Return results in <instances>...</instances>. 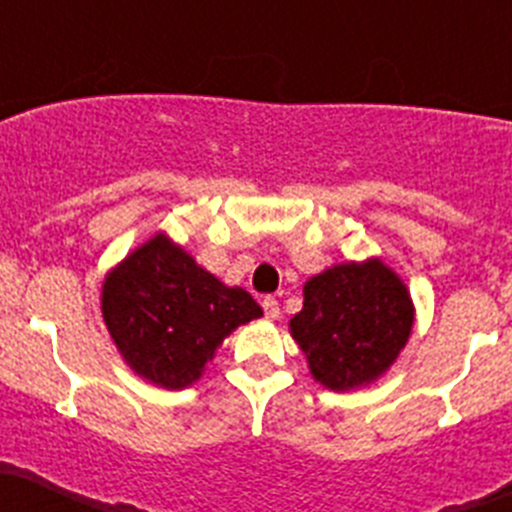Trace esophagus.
<instances>
[{
	"mask_svg": "<svg viewBox=\"0 0 512 512\" xmlns=\"http://www.w3.org/2000/svg\"><path fill=\"white\" fill-rule=\"evenodd\" d=\"M261 306H264V314L266 319H279V301L274 299V296H264V301H261Z\"/></svg>",
	"mask_w": 512,
	"mask_h": 512,
	"instance_id": "obj_1",
	"label": "esophagus"
}]
</instances>
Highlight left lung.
I'll return each mask as SVG.
<instances>
[{
    "label": "left lung",
    "mask_w": 512,
    "mask_h": 512,
    "mask_svg": "<svg viewBox=\"0 0 512 512\" xmlns=\"http://www.w3.org/2000/svg\"><path fill=\"white\" fill-rule=\"evenodd\" d=\"M415 324L410 291L379 259L337 264L304 284V309L289 321L311 377L344 392L382 377Z\"/></svg>",
    "instance_id": "1"
}]
</instances>
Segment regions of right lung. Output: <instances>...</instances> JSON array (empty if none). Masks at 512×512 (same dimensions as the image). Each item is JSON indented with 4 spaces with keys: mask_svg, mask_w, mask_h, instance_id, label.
I'll list each match as a JSON object with an SVG mask.
<instances>
[{
    "mask_svg": "<svg viewBox=\"0 0 512 512\" xmlns=\"http://www.w3.org/2000/svg\"><path fill=\"white\" fill-rule=\"evenodd\" d=\"M264 314L248 291L226 286L165 233L125 256L102 284V319L135 374L165 389L201 379L223 339Z\"/></svg>",
    "mask_w": 512,
    "mask_h": 512,
    "instance_id": "1",
    "label": "right lung"
}]
</instances>
